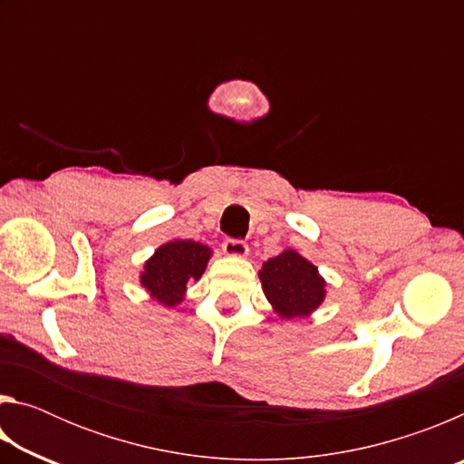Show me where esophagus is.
<instances>
[{"instance_id":"34e87169","label":"esophagus","mask_w":464,"mask_h":464,"mask_svg":"<svg viewBox=\"0 0 464 464\" xmlns=\"http://www.w3.org/2000/svg\"><path fill=\"white\" fill-rule=\"evenodd\" d=\"M223 251H225L227 256H233V257H243V256H247L249 247H247V243L243 241V239L227 237V239L223 241Z\"/></svg>"}]
</instances>
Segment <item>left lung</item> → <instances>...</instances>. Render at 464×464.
<instances>
[{
    "label": "left lung",
    "mask_w": 464,
    "mask_h": 464,
    "mask_svg": "<svg viewBox=\"0 0 464 464\" xmlns=\"http://www.w3.org/2000/svg\"><path fill=\"white\" fill-rule=\"evenodd\" d=\"M260 280L268 301L285 319L307 315L325 296V282L315 266L293 249L264 262Z\"/></svg>",
    "instance_id": "left-lung-1"
}]
</instances>
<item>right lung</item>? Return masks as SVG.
<instances>
[{"mask_svg": "<svg viewBox=\"0 0 464 464\" xmlns=\"http://www.w3.org/2000/svg\"><path fill=\"white\" fill-rule=\"evenodd\" d=\"M208 257L210 249L202 243L190 239L169 241L157 249L151 260L145 264L140 285L161 304L171 307L182 301L188 282L202 276Z\"/></svg>", "mask_w": 464, "mask_h": 464, "instance_id": "right-lung-1", "label": "right lung"}]
</instances>
